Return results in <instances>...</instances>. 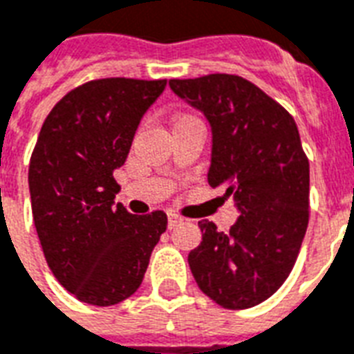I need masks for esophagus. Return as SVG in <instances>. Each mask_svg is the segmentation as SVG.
Returning a JSON list of instances; mask_svg holds the SVG:
<instances>
[{
  "label": "esophagus",
  "mask_w": 354,
  "mask_h": 354,
  "mask_svg": "<svg viewBox=\"0 0 354 354\" xmlns=\"http://www.w3.org/2000/svg\"><path fill=\"white\" fill-rule=\"evenodd\" d=\"M182 215H178V213H169V228H174V226L182 225L183 223Z\"/></svg>",
  "instance_id": "1"
}]
</instances>
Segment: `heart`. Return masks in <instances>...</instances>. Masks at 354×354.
<instances>
[{
  "label": "heart",
  "mask_w": 354,
  "mask_h": 354,
  "mask_svg": "<svg viewBox=\"0 0 354 354\" xmlns=\"http://www.w3.org/2000/svg\"><path fill=\"white\" fill-rule=\"evenodd\" d=\"M182 118H183V117H182Z\"/></svg>",
  "instance_id": "b5f03b06"
}]
</instances>
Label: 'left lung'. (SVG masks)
Instances as JSON below:
<instances>
[{
	"mask_svg": "<svg viewBox=\"0 0 354 354\" xmlns=\"http://www.w3.org/2000/svg\"><path fill=\"white\" fill-rule=\"evenodd\" d=\"M212 124L207 182L225 187L239 209L230 232L201 221L189 252L196 284L228 310L263 303L290 277L310 217V165L290 113L254 83L234 74L171 80Z\"/></svg>",
	"mask_w": 354,
	"mask_h": 354,
	"instance_id": "obj_1",
	"label": "left lung"
}]
</instances>
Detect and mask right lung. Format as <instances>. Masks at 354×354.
I'll list each match as a JSON object with an SVG mask.
<instances>
[{
	"mask_svg": "<svg viewBox=\"0 0 354 354\" xmlns=\"http://www.w3.org/2000/svg\"><path fill=\"white\" fill-rule=\"evenodd\" d=\"M167 80L104 77L59 100L29 161L31 209L53 277L81 303L113 306L139 290L165 212L115 206L137 126Z\"/></svg>",
	"mask_w": 354,
	"mask_h": 354,
	"instance_id": "1",
	"label": "right lung"
}]
</instances>
